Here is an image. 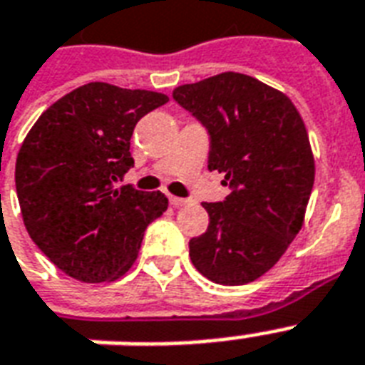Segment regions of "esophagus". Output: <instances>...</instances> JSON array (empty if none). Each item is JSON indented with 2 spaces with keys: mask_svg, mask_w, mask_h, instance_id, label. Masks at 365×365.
<instances>
[{
  "mask_svg": "<svg viewBox=\"0 0 365 365\" xmlns=\"http://www.w3.org/2000/svg\"><path fill=\"white\" fill-rule=\"evenodd\" d=\"M168 200H170V205L174 206V208L185 206L189 202V199H180V197H168Z\"/></svg>",
  "mask_w": 365,
  "mask_h": 365,
  "instance_id": "esophagus-1",
  "label": "esophagus"
}]
</instances>
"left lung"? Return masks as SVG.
<instances>
[{
	"mask_svg": "<svg viewBox=\"0 0 365 365\" xmlns=\"http://www.w3.org/2000/svg\"><path fill=\"white\" fill-rule=\"evenodd\" d=\"M172 98L206 128L208 168L223 172L231 189L202 202L210 223L189 240V257L212 282H254L303 225L314 183L303 119L286 94L235 71L182 85Z\"/></svg>",
	"mask_w": 365,
	"mask_h": 365,
	"instance_id": "8db88e82",
	"label": "left lung"
}]
</instances>
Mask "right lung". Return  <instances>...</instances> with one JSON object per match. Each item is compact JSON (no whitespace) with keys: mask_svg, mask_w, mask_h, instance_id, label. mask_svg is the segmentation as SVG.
<instances>
[{"mask_svg":"<svg viewBox=\"0 0 365 365\" xmlns=\"http://www.w3.org/2000/svg\"><path fill=\"white\" fill-rule=\"evenodd\" d=\"M166 102L160 93L88 83L54 102L28 132L14 170L22 220L37 248L71 278L123 277L148 225L168 208L159 191L117 187L134 166V126Z\"/></svg>","mask_w":365,"mask_h":365,"instance_id":"add662e5","label":"right lung"}]
</instances>
